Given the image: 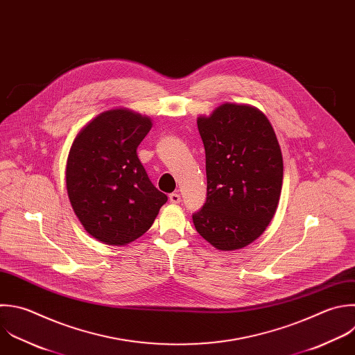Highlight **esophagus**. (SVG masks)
Listing matches in <instances>:
<instances>
[{
    "instance_id": "esophagus-1",
    "label": "esophagus",
    "mask_w": 355,
    "mask_h": 355,
    "mask_svg": "<svg viewBox=\"0 0 355 355\" xmlns=\"http://www.w3.org/2000/svg\"><path fill=\"white\" fill-rule=\"evenodd\" d=\"M169 200H171L172 204H179L182 201V197H180L179 193H171L169 194Z\"/></svg>"
}]
</instances>
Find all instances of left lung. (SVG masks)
Returning a JSON list of instances; mask_svg holds the SVG:
<instances>
[{"label":"left lung","instance_id":"left-lung-1","mask_svg":"<svg viewBox=\"0 0 355 355\" xmlns=\"http://www.w3.org/2000/svg\"><path fill=\"white\" fill-rule=\"evenodd\" d=\"M197 126L205 148L207 201L196 230L220 251L255 241L272 220L282 191L283 158L275 130L258 108L225 103Z\"/></svg>","mask_w":355,"mask_h":355}]
</instances>
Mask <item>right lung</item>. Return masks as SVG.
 I'll return each instance as SVG.
<instances>
[{"label": "right lung", "mask_w": 355, "mask_h": 355, "mask_svg": "<svg viewBox=\"0 0 355 355\" xmlns=\"http://www.w3.org/2000/svg\"><path fill=\"white\" fill-rule=\"evenodd\" d=\"M151 128V118L114 108L86 123L72 143L68 197L86 232L104 244L128 245L141 237L168 201L136 153Z\"/></svg>", "instance_id": "add662e5"}]
</instances>
